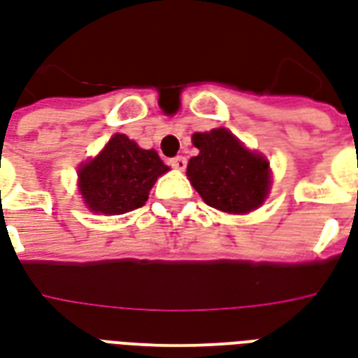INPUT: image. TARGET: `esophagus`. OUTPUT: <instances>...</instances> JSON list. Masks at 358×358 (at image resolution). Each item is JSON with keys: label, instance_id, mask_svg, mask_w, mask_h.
Instances as JSON below:
<instances>
[{"label": "esophagus", "instance_id": "34e87169", "mask_svg": "<svg viewBox=\"0 0 358 358\" xmlns=\"http://www.w3.org/2000/svg\"><path fill=\"white\" fill-rule=\"evenodd\" d=\"M171 166H172V169H176V171H186L187 159H186V157H182V155H178V157L171 159Z\"/></svg>", "mask_w": 358, "mask_h": 358}]
</instances>
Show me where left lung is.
I'll list each match as a JSON object with an SVG mask.
<instances>
[{"label":"left lung","mask_w":358,"mask_h":358,"mask_svg":"<svg viewBox=\"0 0 358 358\" xmlns=\"http://www.w3.org/2000/svg\"><path fill=\"white\" fill-rule=\"evenodd\" d=\"M192 140L199 155L189 159L187 178L206 205L229 214L262 206L271 186L264 155L246 150L227 129L195 132Z\"/></svg>","instance_id":"left-lung-1"}]
</instances>
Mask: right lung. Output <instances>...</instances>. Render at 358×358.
Instances as JSON below:
<instances>
[{"label": "right lung", "mask_w": 358, "mask_h": 358, "mask_svg": "<svg viewBox=\"0 0 358 358\" xmlns=\"http://www.w3.org/2000/svg\"><path fill=\"white\" fill-rule=\"evenodd\" d=\"M166 171L155 150H142L125 134H113L96 157L79 166V192L92 213L125 214L144 205Z\"/></svg>", "instance_id": "1"}]
</instances>
